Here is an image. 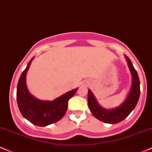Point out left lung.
Returning a JSON list of instances; mask_svg holds the SVG:
<instances>
[{"label": "left lung", "mask_w": 152, "mask_h": 152, "mask_svg": "<svg viewBox=\"0 0 152 152\" xmlns=\"http://www.w3.org/2000/svg\"><path fill=\"white\" fill-rule=\"evenodd\" d=\"M125 58L132 72L133 81L129 95L126 100L120 106L110 110L102 108L97 103L92 92L88 90L87 102L91 112L99 120L107 124H117L124 120L135 108L140 98V83L138 74L134 67L130 59L126 56Z\"/></svg>", "instance_id": "8db88e82"}]
</instances>
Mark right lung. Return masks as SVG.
Listing matches in <instances>:
<instances>
[{"mask_svg":"<svg viewBox=\"0 0 152 152\" xmlns=\"http://www.w3.org/2000/svg\"><path fill=\"white\" fill-rule=\"evenodd\" d=\"M33 58L21 74L17 86V102L25 118L35 125L45 126L61 119L67 110L69 99L76 93L77 88L62 94L53 101L39 100L32 96L26 87V74Z\"/></svg>","mask_w":152,"mask_h":152,"instance_id":"obj_1","label":"right lung"}]
</instances>
